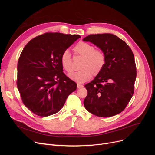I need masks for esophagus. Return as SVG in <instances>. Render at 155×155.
Masks as SVG:
<instances>
[{
  "label": "esophagus",
  "instance_id": "esophagus-1",
  "mask_svg": "<svg viewBox=\"0 0 155 155\" xmlns=\"http://www.w3.org/2000/svg\"><path fill=\"white\" fill-rule=\"evenodd\" d=\"M83 87V85H81V84H79V83H78V84H77V87H78V88H82Z\"/></svg>",
  "mask_w": 155,
  "mask_h": 155
}]
</instances>
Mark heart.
<instances>
[{"instance_id":"b5f03b06","label":"heart","mask_w":155,"mask_h":155,"mask_svg":"<svg viewBox=\"0 0 155 155\" xmlns=\"http://www.w3.org/2000/svg\"><path fill=\"white\" fill-rule=\"evenodd\" d=\"M74 54L81 56L83 59L79 65L81 69L69 75L70 78L79 83H85L97 76L104 69L106 63L104 51L96 48L93 45L87 42H79L74 48ZM61 63L67 72H72V58L68 50H64L61 55Z\"/></svg>"}]
</instances>
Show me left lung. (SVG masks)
I'll use <instances>...</instances> for the list:
<instances>
[{"label":"left lung","mask_w":155,"mask_h":155,"mask_svg":"<svg viewBox=\"0 0 155 155\" xmlns=\"http://www.w3.org/2000/svg\"><path fill=\"white\" fill-rule=\"evenodd\" d=\"M98 46L106 56L105 65L94 80L85 85L84 106L97 116H113L122 112L134 90L137 67L129 46L115 35H89L83 39Z\"/></svg>","instance_id":"1"}]
</instances>
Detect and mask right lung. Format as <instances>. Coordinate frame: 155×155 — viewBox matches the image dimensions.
Returning <instances> with one entry per match:
<instances>
[{
    "label": "right lung",
    "instance_id": "right-lung-1",
    "mask_svg": "<svg viewBox=\"0 0 155 155\" xmlns=\"http://www.w3.org/2000/svg\"><path fill=\"white\" fill-rule=\"evenodd\" d=\"M79 35L47 32L25 46L18 60L17 86L25 105L42 117L57 113L77 85L64 74L61 55Z\"/></svg>",
    "mask_w": 155,
    "mask_h": 155
}]
</instances>
